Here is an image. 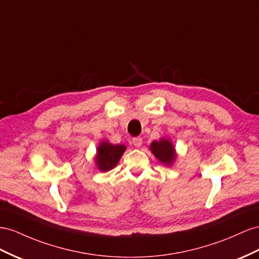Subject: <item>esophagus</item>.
I'll return each instance as SVG.
<instances>
[{
    "label": "esophagus",
    "instance_id": "34e87169",
    "mask_svg": "<svg viewBox=\"0 0 259 259\" xmlns=\"http://www.w3.org/2000/svg\"><path fill=\"white\" fill-rule=\"evenodd\" d=\"M133 144H134L135 147H141L142 144H143V138L139 137V136L134 137V138H133Z\"/></svg>",
    "mask_w": 259,
    "mask_h": 259
}]
</instances>
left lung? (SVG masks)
I'll return each mask as SVG.
<instances>
[{
    "mask_svg": "<svg viewBox=\"0 0 259 259\" xmlns=\"http://www.w3.org/2000/svg\"><path fill=\"white\" fill-rule=\"evenodd\" d=\"M150 149L153 155L164 164H171L173 160L176 159V152H174L173 146L167 139L152 142L150 145Z\"/></svg>",
    "mask_w": 259,
    "mask_h": 259,
    "instance_id": "left-lung-1",
    "label": "left lung"
}]
</instances>
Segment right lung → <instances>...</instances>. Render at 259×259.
Instances as JSON below:
<instances>
[{
    "instance_id": "1",
    "label": "right lung",
    "mask_w": 259,
    "mask_h": 259,
    "mask_svg": "<svg viewBox=\"0 0 259 259\" xmlns=\"http://www.w3.org/2000/svg\"><path fill=\"white\" fill-rule=\"evenodd\" d=\"M124 145H112L107 142H103L98 147L96 163L99 167V170L106 172L117 164L118 160L122 157L123 152L125 151Z\"/></svg>"
}]
</instances>
